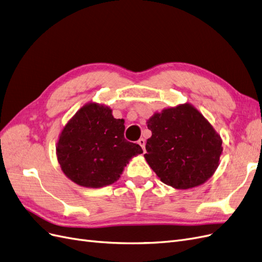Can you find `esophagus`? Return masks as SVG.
<instances>
[{
  "label": "esophagus",
  "mask_w": 262,
  "mask_h": 262,
  "mask_svg": "<svg viewBox=\"0 0 262 262\" xmlns=\"http://www.w3.org/2000/svg\"><path fill=\"white\" fill-rule=\"evenodd\" d=\"M138 143L142 147V149H143V152H145V140L144 139H140L138 141Z\"/></svg>",
  "instance_id": "esophagus-1"
}]
</instances>
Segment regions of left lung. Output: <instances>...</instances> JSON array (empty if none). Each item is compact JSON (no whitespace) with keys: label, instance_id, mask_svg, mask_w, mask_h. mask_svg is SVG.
Listing matches in <instances>:
<instances>
[{"label":"left lung","instance_id":"obj_1","mask_svg":"<svg viewBox=\"0 0 262 262\" xmlns=\"http://www.w3.org/2000/svg\"><path fill=\"white\" fill-rule=\"evenodd\" d=\"M152 137L145 160L165 185L186 190L203 185L217 169L222 139L199 110L189 102L164 108L146 121Z\"/></svg>","mask_w":262,"mask_h":262}]
</instances>
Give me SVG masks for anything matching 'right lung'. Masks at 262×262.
<instances>
[{
	"mask_svg": "<svg viewBox=\"0 0 262 262\" xmlns=\"http://www.w3.org/2000/svg\"><path fill=\"white\" fill-rule=\"evenodd\" d=\"M124 120L98 102L85 104L59 134L58 162L63 173L85 188L116 182L132 157L143 153L139 144L124 139Z\"/></svg>",
	"mask_w": 262,
	"mask_h": 262,
	"instance_id": "obj_1",
	"label": "right lung"
}]
</instances>
